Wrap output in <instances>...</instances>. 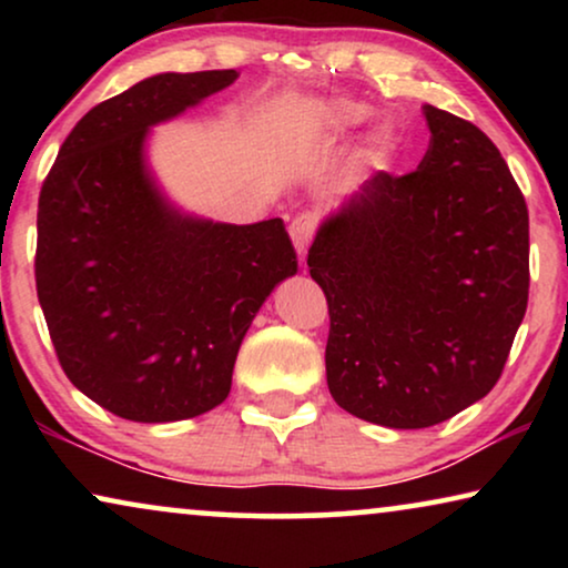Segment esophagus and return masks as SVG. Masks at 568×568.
<instances>
[{
	"instance_id": "obj_1",
	"label": "esophagus",
	"mask_w": 568,
	"mask_h": 568,
	"mask_svg": "<svg viewBox=\"0 0 568 568\" xmlns=\"http://www.w3.org/2000/svg\"><path fill=\"white\" fill-rule=\"evenodd\" d=\"M315 230H317V216L313 212H302L300 216H294V222L290 224V237L294 247H297L302 261H305L307 247L313 243Z\"/></svg>"
}]
</instances>
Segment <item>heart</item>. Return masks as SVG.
<instances>
[{"label":"heart","instance_id":"b5f03b06","mask_svg":"<svg viewBox=\"0 0 568 568\" xmlns=\"http://www.w3.org/2000/svg\"><path fill=\"white\" fill-rule=\"evenodd\" d=\"M321 119L338 131H352L369 119V105L356 100H328L317 105ZM400 152V134L393 123H377L364 139L359 158L372 170H387Z\"/></svg>","mask_w":568,"mask_h":568}]
</instances>
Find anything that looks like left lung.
Instances as JSON below:
<instances>
[{
    "label": "left lung",
    "instance_id": "left-lung-1",
    "mask_svg": "<svg viewBox=\"0 0 568 568\" xmlns=\"http://www.w3.org/2000/svg\"><path fill=\"white\" fill-rule=\"evenodd\" d=\"M414 173H377L325 216L307 253L328 300V390L387 429H424L501 377L530 290L523 191L491 139L424 105Z\"/></svg>",
    "mask_w": 568,
    "mask_h": 568
}]
</instances>
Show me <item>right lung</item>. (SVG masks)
<instances>
[{
    "label": "right lung",
    "instance_id": "add662e5",
    "mask_svg": "<svg viewBox=\"0 0 568 568\" xmlns=\"http://www.w3.org/2000/svg\"><path fill=\"white\" fill-rule=\"evenodd\" d=\"M235 69L162 72L84 113L38 199L36 286L57 356L98 406L183 422L230 395L255 313L297 274L284 222H212L160 189L150 129L230 88Z\"/></svg>",
    "mask_w": 568,
    "mask_h": 568
}]
</instances>
